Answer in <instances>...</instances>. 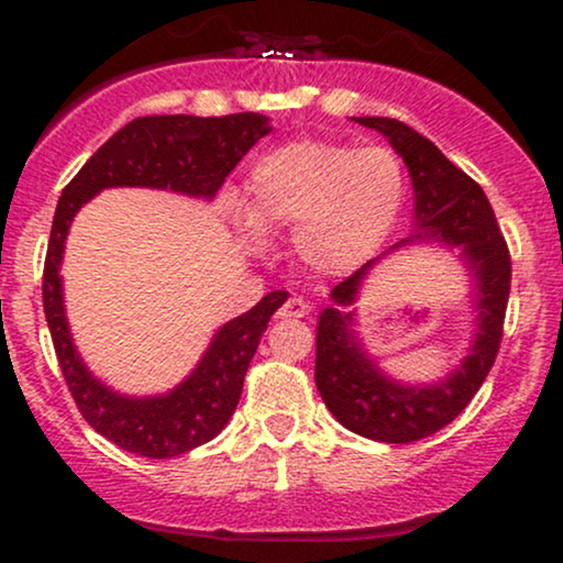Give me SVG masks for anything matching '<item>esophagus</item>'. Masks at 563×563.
<instances>
[{
    "label": "esophagus",
    "instance_id": "34e87169",
    "mask_svg": "<svg viewBox=\"0 0 563 563\" xmlns=\"http://www.w3.org/2000/svg\"><path fill=\"white\" fill-rule=\"evenodd\" d=\"M309 312V303L299 299V296H290V299H286V303L280 307V318L283 320H294V318H303V314Z\"/></svg>",
    "mask_w": 563,
    "mask_h": 563
}]
</instances>
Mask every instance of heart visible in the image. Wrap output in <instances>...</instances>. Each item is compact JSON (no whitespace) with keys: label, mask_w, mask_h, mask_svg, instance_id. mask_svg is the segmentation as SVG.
I'll return each mask as SVG.
<instances>
[{"label":"heart","mask_w":563,"mask_h":563,"mask_svg":"<svg viewBox=\"0 0 563 563\" xmlns=\"http://www.w3.org/2000/svg\"><path fill=\"white\" fill-rule=\"evenodd\" d=\"M249 192V206H232L245 241L294 228L299 260L314 273L341 275L371 260L389 235L402 209L405 177L389 147L299 140L251 166Z\"/></svg>","instance_id":"1"}]
</instances>
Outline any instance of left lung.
<instances>
[{
    "label": "left lung",
    "mask_w": 563,
    "mask_h": 563,
    "mask_svg": "<svg viewBox=\"0 0 563 563\" xmlns=\"http://www.w3.org/2000/svg\"><path fill=\"white\" fill-rule=\"evenodd\" d=\"M376 129L405 161L416 198V230L389 251L418 242L457 247L475 283L477 320L470 354L448 377L429 385H405L379 371L353 331V306L373 263L331 290V307L318 320L314 384L335 421L376 442L407 444L437 434L455 421L479 391L503 339L510 290V256L487 196L466 172L416 129L397 119H352ZM385 255V254H384Z\"/></svg>",
    "instance_id": "1"
}]
</instances>
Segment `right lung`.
I'll list each match as a JSON object with an SVG mask.
<instances>
[{
    "label": "right lung",
    "instance_id": "obj_1",
    "mask_svg": "<svg viewBox=\"0 0 563 563\" xmlns=\"http://www.w3.org/2000/svg\"><path fill=\"white\" fill-rule=\"evenodd\" d=\"M269 119L262 113L134 119L81 166L57 200L44 262V314L57 363L81 416L97 434L111 439L121 450L142 457H174L214 439L235 412L249 363L269 318L288 294L273 290L241 318L224 322L190 376L172 391L129 397L89 371L70 335L60 277L70 222L89 198L108 187H153L211 200L238 161L269 134Z\"/></svg>",
    "mask_w": 563,
    "mask_h": 563
}]
</instances>
